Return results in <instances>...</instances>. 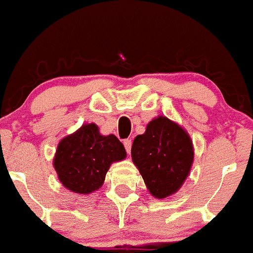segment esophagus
<instances>
[{"mask_svg": "<svg viewBox=\"0 0 253 253\" xmlns=\"http://www.w3.org/2000/svg\"><path fill=\"white\" fill-rule=\"evenodd\" d=\"M124 145H125V149H126L127 152L131 151V146H132L131 138H127V140H125L124 141Z\"/></svg>", "mask_w": 253, "mask_h": 253, "instance_id": "1", "label": "esophagus"}]
</instances>
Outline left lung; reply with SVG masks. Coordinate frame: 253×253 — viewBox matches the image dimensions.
<instances>
[{"instance_id": "obj_1", "label": "left lung", "mask_w": 253, "mask_h": 253, "mask_svg": "<svg viewBox=\"0 0 253 253\" xmlns=\"http://www.w3.org/2000/svg\"><path fill=\"white\" fill-rule=\"evenodd\" d=\"M131 156L150 194L163 199L184 184L194 160V150L183 127L159 116L149 122L143 135L136 136Z\"/></svg>"}]
</instances>
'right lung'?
I'll return each instance as SVG.
<instances>
[{
	"label": "right lung",
	"instance_id": "add662e5",
	"mask_svg": "<svg viewBox=\"0 0 253 253\" xmlns=\"http://www.w3.org/2000/svg\"><path fill=\"white\" fill-rule=\"evenodd\" d=\"M125 158L126 150L115 135L103 136L97 125L85 124L59 142L54 168L70 192L89 194L103 185L111 164Z\"/></svg>",
	"mask_w": 253,
	"mask_h": 253
}]
</instances>
